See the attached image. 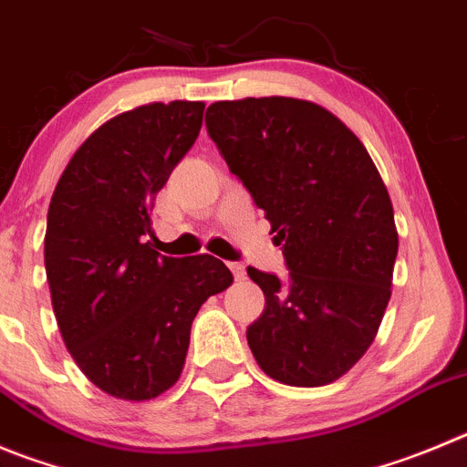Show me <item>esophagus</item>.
<instances>
[{"label": "esophagus", "instance_id": "esophagus-1", "mask_svg": "<svg viewBox=\"0 0 467 467\" xmlns=\"http://www.w3.org/2000/svg\"><path fill=\"white\" fill-rule=\"evenodd\" d=\"M230 272L234 274V278H237V281H242V278L246 276V267H244L242 263H230Z\"/></svg>", "mask_w": 467, "mask_h": 467}]
</instances>
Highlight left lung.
<instances>
[{
    "mask_svg": "<svg viewBox=\"0 0 467 467\" xmlns=\"http://www.w3.org/2000/svg\"><path fill=\"white\" fill-rule=\"evenodd\" d=\"M204 121L290 269L248 267L265 293L248 348L283 385H329L368 350L391 297L399 233L385 182L359 138L313 101H216Z\"/></svg>",
    "mask_w": 467,
    "mask_h": 467,
    "instance_id": "left-lung-1",
    "label": "left lung"
}]
</instances>
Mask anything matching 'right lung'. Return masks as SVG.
<instances>
[{
  "label": "right lung",
  "mask_w": 467,
  "mask_h": 467,
  "mask_svg": "<svg viewBox=\"0 0 467 467\" xmlns=\"http://www.w3.org/2000/svg\"><path fill=\"white\" fill-rule=\"evenodd\" d=\"M202 101L147 103L78 147L47 207L46 276L68 352L108 396L150 400L180 380L191 325L233 274L213 255L151 248L150 212L193 147Z\"/></svg>",
  "instance_id": "obj_1"
}]
</instances>
